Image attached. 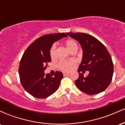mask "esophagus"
<instances>
[{
  "instance_id": "obj_1",
  "label": "esophagus",
  "mask_w": 125,
  "mask_h": 125,
  "mask_svg": "<svg viewBox=\"0 0 125 125\" xmlns=\"http://www.w3.org/2000/svg\"><path fill=\"white\" fill-rule=\"evenodd\" d=\"M69 74V73L68 72H63V75L64 76H67Z\"/></svg>"
}]
</instances>
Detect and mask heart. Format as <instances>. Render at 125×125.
<instances>
[{
	"label": "heart",
	"mask_w": 125,
	"mask_h": 125,
	"mask_svg": "<svg viewBox=\"0 0 125 125\" xmlns=\"http://www.w3.org/2000/svg\"><path fill=\"white\" fill-rule=\"evenodd\" d=\"M66 47L67 49L71 52L74 49H77L78 46H77V43L74 40L72 39H68L65 42ZM55 51H56V45L53 44L52 46L50 51V56L52 59L54 58L55 56ZM76 64V62L74 61H62L59 62L58 64V67L60 69L63 71H69L72 68L73 66H74Z\"/></svg>",
	"instance_id": "heart-1"
}]
</instances>
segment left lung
<instances>
[{
  "label": "left lung",
  "instance_id": "8db88e82",
  "mask_svg": "<svg viewBox=\"0 0 125 125\" xmlns=\"http://www.w3.org/2000/svg\"><path fill=\"white\" fill-rule=\"evenodd\" d=\"M79 43L83 51L79 66V78L75 81L77 88L90 95L99 94L109 86L112 79L113 64L106 47L96 38L84 33H67ZM88 70L84 77L80 72Z\"/></svg>",
  "mask_w": 125,
  "mask_h": 125
}]
</instances>
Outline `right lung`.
<instances>
[{
    "mask_svg": "<svg viewBox=\"0 0 125 125\" xmlns=\"http://www.w3.org/2000/svg\"><path fill=\"white\" fill-rule=\"evenodd\" d=\"M67 36L64 33L44 35L34 41L24 53L19 67L20 79L26 91L33 97L46 98L58 90L63 77L62 72H56L52 76L44 72L51 62L50 51L53 44Z\"/></svg>",
    "mask_w": 125,
    "mask_h": 125,
    "instance_id": "obj_1",
    "label": "right lung"
}]
</instances>
